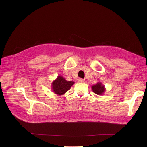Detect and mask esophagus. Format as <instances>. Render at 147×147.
I'll return each instance as SVG.
<instances>
[{"mask_svg": "<svg viewBox=\"0 0 147 147\" xmlns=\"http://www.w3.org/2000/svg\"><path fill=\"white\" fill-rule=\"evenodd\" d=\"M78 81L79 82H84V80H83V79L80 78L78 79Z\"/></svg>", "mask_w": 147, "mask_h": 147, "instance_id": "34e87169", "label": "esophagus"}]
</instances>
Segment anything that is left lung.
I'll list each match as a JSON object with an SVG mask.
<instances>
[{
	"label": "left lung",
	"instance_id": "8db88e82",
	"mask_svg": "<svg viewBox=\"0 0 147 147\" xmlns=\"http://www.w3.org/2000/svg\"><path fill=\"white\" fill-rule=\"evenodd\" d=\"M91 88L92 91L99 95H102L105 92L106 88L105 87V86L101 82H98L96 84H94L91 86Z\"/></svg>",
	"mask_w": 147,
	"mask_h": 147
}]
</instances>
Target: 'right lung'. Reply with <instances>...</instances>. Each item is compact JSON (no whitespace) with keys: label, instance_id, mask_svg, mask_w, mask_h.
Returning <instances> with one entry per match:
<instances>
[{"label":"right lung","instance_id":"right-lung-1","mask_svg":"<svg viewBox=\"0 0 147 147\" xmlns=\"http://www.w3.org/2000/svg\"><path fill=\"white\" fill-rule=\"evenodd\" d=\"M74 84V81H67L63 77L60 75L52 82L51 88L53 92L55 94L57 95H63L70 89Z\"/></svg>","mask_w":147,"mask_h":147}]
</instances>
